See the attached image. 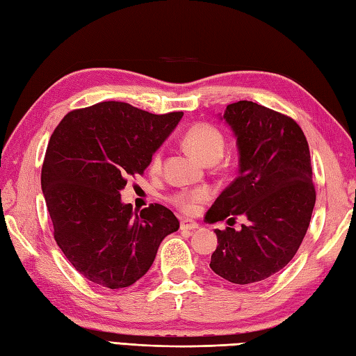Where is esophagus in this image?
<instances>
[{
    "label": "esophagus",
    "mask_w": 356,
    "mask_h": 356,
    "mask_svg": "<svg viewBox=\"0 0 356 356\" xmlns=\"http://www.w3.org/2000/svg\"><path fill=\"white\" fill-rule=\"evenodd\" d=\"M197 228H199V225L194 220H188V218H184V220L180 222V229L182 231H194Z\"/></svg>",
    "instance_id": "1"
}]
</instances>
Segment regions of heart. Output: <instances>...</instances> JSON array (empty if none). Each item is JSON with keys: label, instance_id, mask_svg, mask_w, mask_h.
<instances>
[{"label": "heart", "instance_id": "heart-1", "mask_svg": "<svg viewBox=\"0 0 356 356\" xmlns=\"http://www.w3.org/2000/svg\"><path fill=\"white\" fill-rule=\"evenodd\" d=\"M184 143L195 157L207 163L209 161H218L225 149V138L220 130H217L214 125L205 122L194 124L188 128L184 136ZM161 163L162 153L161 151H156L149 159V170H159L161 168ZM209 191L205 190V188L190 191H177L171 195L170 202L174 203L179 209L185 211V213H193L199 203L209 199Z\"/></svg>", "mask_w": 356, "mask_h": 356}]
</instances>
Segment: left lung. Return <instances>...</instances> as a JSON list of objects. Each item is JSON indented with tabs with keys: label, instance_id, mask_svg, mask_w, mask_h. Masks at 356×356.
I'll return each instance as SVG.
<instances>
[{
	"label": "left lung",
	"instance_id": "8db88e82",
	"mask_svg": "<svg viewBox=\"0 0 356 356\" xmlns=\"http://www.w3.org/2000/svg\"><path fill=\"white\" fill-rule=\"evenodd\" d=\"M238 147V176L218 195L207 222L216 229L209 268L236 284L259 283L289 263L303 241L315 207L306 136L289 116L251 101L229 104L223 115ZM245 215L240 232L230 220Z\"/></svg>",
	"mask_w": 356,
	"mask_h": 356
}]
</instances>
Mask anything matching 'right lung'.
Wrapping results in <instances>:
<instances>
[{
  "label": "right lung",
  "mask_w": 356,
  "mask_h": 356,
  "mask_svg": "<svg viewBox=\"0 0 356 356\" xmlns=\"http://www.w3.org/2000/svg\"><path fill=\"white\" fill-rule=\"evenodd\" d=\"M182 116L107 101L67 113L53 131L41 171L53 236L92 283L131 286L151 268L161 241L179 229L172 211L151 203L134 213L120 190L143 174Z\"/></svg>",
  "instance_id": "right-lung-1"
}]
</instances>
